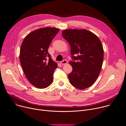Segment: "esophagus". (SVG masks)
Segmentation results:
<instances>
[{
  "label": "esophagus",
  "instance_id": "obj_1",
  "mask_svg": "<svg viewBox=\"0 0 126 126\" xmlns=\"http://www.w3.org/2000/svg\"><path fill=\"white\" fill-rule=\"evenodd\" d=\"M67 63H68V62H67V61L66 60H63V61L60 62V64H62V65L66 64Z\"/></svg>",
  "mask_w": 126,
  "mask_h": 126
}]
</instances>
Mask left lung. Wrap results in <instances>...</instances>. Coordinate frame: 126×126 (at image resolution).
<instances>
[{
	"mask_svg": "<svg viewBox=\"0 0 126 126\" xmlns=\"http://www.w3.org/2000/svg\"><path fill=\"white\" fill-rule=\"evenodd\" d=\"M62 35L70 45L72 58L76 60L69 62L73 69L68 75L70 83L81 90L91 86L98 78L103 64L101 42L97 36L86 29H66Z\"/></svg>",
	"mask_w": 126,
	"mask_h": 126,
	"instance_id": "obj_1",
	"label": "left lung"
}]
</instances>
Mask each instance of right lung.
<instances>
[{"instance_id": "obj_1", "label": "right lung", "mask_w": 126, "mask_h": 126, "mask_svg": "<svg viewBox=\"0 0 126 126\" xmlns=\"http://www.w3.org/2000/svg\"><path fill=\"white\" fill-rule=\"evenodd\" d=\"M59 31L49 27L35 30L26 36L21 44L19 59L22 69L28 80L36 88H45L52 83L58 66L48 50Z\"/></svg>"}]
</instances>
